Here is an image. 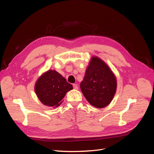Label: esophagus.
<instances>
[{"mask_svg": "<svg viewBox=\"0 0 154 154\" xmlns=\"http://www.w3.org/2000/svg\"><path fill=\"white\" fill-rule=\"evenodd\" d=\"M73 87L75 90H78V85L77 84H73Z\"/></svg>", "mask_w": 154, "mask_h": 154, "instance_id": "34e87169", "label": "esophagus"}]
</instances>
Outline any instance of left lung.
I'll list each match as a JSON object with an SVG mask.
<instances>
[{
  "instance_id": "obj_1",
  "label": "left lung",
  "mask_w": 154,
  "mask_h": 154,
  "mask_svg": "<svg viewBox=\"0 0 154 154\" xmlns=\"http://www.w3.org/2000/svg\"><path fill=\"white\" fill-rule=\"evenodd\" d=\"M117 85L116 77L107 64L93 57L80 83L82 92L88 102L96 108L106 107L114 98Z\"/></svg>"
}]
</instances>
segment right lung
I'll return each instance as SVG.
<instances>
[{"instance_id": "add662e5", "label": "right lung", "mask_w": 154, "mask_h": 154, "mask_svg": "<svg viewBox=\"0 0 154 154\" xmlns=\"http://www.w3.org/2000/svg\"><path fill=\"white\" fill-rule=\"evenodd\" d=\"M73 89L65 78L55 70H48L35 82L34 90L40 101L48 107H57L67 91Z\"/></svg>"}]
</instances>
